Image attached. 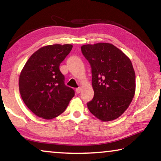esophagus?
Instances as JSON below:
<instances>
[{
  "label": "esophagus",
  "mask_w": 161,
  "mask_h": 161,
  "mask_svg": "<svg viewBox=\"0 0 161 161\" xmlns=\"http://www.w3.org/2000/svg\"><path fill=\"white\" fill-rule=\"evenodd\" d=\"M80 92H81V88H80V87H79V88H77V89H76V92H77V94H79V93H80Z\"/></svg>",
  "instance_id": "34e87169"
}]
</instances>
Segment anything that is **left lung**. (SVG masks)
<instances>
[{
    "label": "left lung",
    "instance_id": "obj_1",
    "mask_svg": "<svg viewBox=\"0 0 161 161\" xmlns=\"http://www.w3.org/2000/svg\"><path fill=\"white\" fill-rule=\"evenodd\" d=\"M81 51L92 67L94 95L88 108L103 122L116 119L135 95L136 74L130 59L110 43L85 45Z\"/></svg>",
    "mask_w": 161,
    "mask_h": 161
}]
</instances>
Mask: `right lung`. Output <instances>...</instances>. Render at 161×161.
I'll use <instances>...</instances> for the list:
<instances>
[{
  "label": "right lung",
  "instance_id": "right-lung-1",
  "mask_svg": "<svg viewBox=\"0 0 161 161\" xmlns=\"http://www.w3.org/2000/svg\"><path fill=\"white\" fill-rule=\"evenodd\" d=\"M72 45H50L34 53L22 69L19 90L23 102L39 117L51 119L62 114L75 95L64 84L60 64Z\"/></svg>",
  "mask_w": 161,
  "mask_h": 161
}]
</instances>
